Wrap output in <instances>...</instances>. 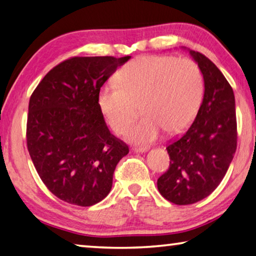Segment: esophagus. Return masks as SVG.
I'll return each mask as SVG.
<instances>
[{
    "mask_svg": "<svg viewBox=\"0 0 256 256\" xmlns=\"http://www.w3.org/2000/svg\"><path fill=\"white\" fill-rule=\"evenodd\" d=\"M149 148L148 147H134L133 148V152H147Z\"/></svg>",
    "mask_w": 256,
    "mask_h": 256,
    "instance_id": "1",
    "label": "esophagus"
}]
</instances>
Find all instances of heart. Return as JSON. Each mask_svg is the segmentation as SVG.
<instances>
[{
    "label": "heart",
    "mask_w": 256,
    "mask_h": 256,
    "mask_svg": "<svg viewBox=\"0 0 256 256\" xmlns=\"http://www.w3.org/2000/svg\"><path fill=\"white\" fill-rule=\"evenodd\" d=\"M202 96L204 77L198 64L189 58L172 56H142L124 64L116 83H107L98 96L100 112L112 130L123 134L136 118H142L128 136L147 144L156 140L162 130L178 134L197 115Z\"/></svg>",
    "instance_id": "heart-1"
}]
</instances>
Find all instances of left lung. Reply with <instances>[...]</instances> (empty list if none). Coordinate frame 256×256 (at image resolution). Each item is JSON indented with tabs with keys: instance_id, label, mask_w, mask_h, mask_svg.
Segmentation results:
<instances>
[{
	"instance_id": "1",
	"label": "left lung",
	"mask_w": 256,
	"mask_h": 256,
	"mask_svg": "<svg viewBox=\"0 0 256 256\" xmlns=\"http://www.w3.org/2000/svg\"><path fill=\"white\" fill-rule=\"evenodd\" d=\"M189 52L204 77V98L192 124L166 147L170 166L157 180L162 196L176 205L210 196L224 178L237 148L232 88L208 56Z\"/></svg>"
}]
</instances>
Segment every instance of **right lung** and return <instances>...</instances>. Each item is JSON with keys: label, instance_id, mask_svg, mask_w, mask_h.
Wrapping results in <instances>:
<instances>
[{"label": "right lung", "instance_id": "1", "mask_svg": "<svg viewBox=\"0 0 256 256\" xmlns=\"http://www.w3.org/2000/svg\"><path fill=\"white\" fill-rule=\"evenodd\" d=\"M131 56H72L32 93L27 149L40 180L66 202L92 206L112 189L128 144L112 134L98 104L100 88Z\"/></svg>", "mask_w": 256, "mask_h": 256}]
</instances>
